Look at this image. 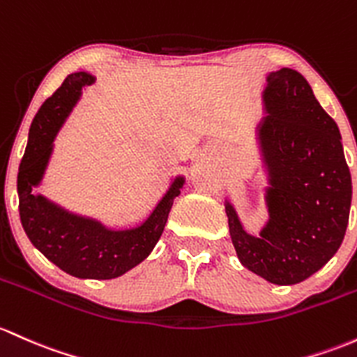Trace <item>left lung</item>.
<instances>
[{
  "mask_svg": "<svg viewBox=\"0 0 357 357\" xmlns=\"http://www.w3.org/2000/svg\"><path fill=\"white\" fill-rule=\"evenodd\" d=\"M264 105L268 115L257 134L269 179V220L254 237L229 202L225 211L238 261L269 283L296 284L327 264L342 244L351 172L337 123L300 73L283 68L269 74Z\"/></svg>",
  "mask_w": 357,
  "mask_h": 357,
  "instance_id": "1",
  "label": "left lung"
}]
</instances>
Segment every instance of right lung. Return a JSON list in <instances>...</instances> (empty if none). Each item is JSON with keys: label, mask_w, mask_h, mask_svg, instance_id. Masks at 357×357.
Listing matches in <instances>:
<instances>
[{"label": "right lung", "mask_w": 357, "mask_h": 357, "mask_svg": "<svg viewBox=\"0 0 357 357\" xmlns=\"http://www.w3.org/2000/svg\"><path fill=\"white\" fill-rule=\"evenodd\" d=\"M91 83V74H69L35 115L18 171V208L30 242L57 268L83 280H112L130 271L152 252L185 178H176L147 220L128 230L107 229L98 220L70 213L33 193L49 164L59 128L79 100L81 89Z\"/></svg>", "instance_id": "1"}]
</instances>
